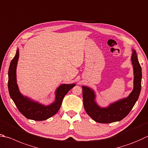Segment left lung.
Returning <instances> with one entry per match:
<instances>
[{
  "label": "left lung",
  "instance_id": "obj_1",
  "mask_svg": "<svg viewBox=\"0 0 148 148\" xmlns=\"http://www.w3.org/2000/svg\"><path fill=\"white\" fill-rule=\"evenodd\" d=\"M132 61L134 70V88L126 99L119 100L106 108H101L95 102L93 91L82 86L83 103L84 109L90 117L99 123H111L120 121L129 114L138 100L141 90L142 69L137 55L133 50Z\"/></svg>",
  "mask_w": 148,
  "mask_h": 148
}]
</instances>
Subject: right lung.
Instances as JSON below:
<instances>
[{
    "label": "right lung",
    "mask_w": 148,
    "mask_h": 148,
    "mask_svg": "<svg viewBox=\"0 0 148 148\" xmlns=\"http://www.w3.org/2000/svg\"><path fill=\"white\" fill-rule=\"evenodd\" d=\"M18 55V49H17L15 56L11 61L8 71V90L11 98L13 100L18 111L27 119L37 121L48 119L58 112L62 104L64 97L75 84H73L60 86L56 91V99L55 102L48 106L38 104L27 97H24L20 93L16 84V68Z\"/></svg>",
    "instance_id": "1"
}]
</instances>
